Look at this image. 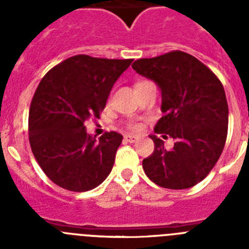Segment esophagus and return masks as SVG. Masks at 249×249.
Wrapping results in <instances>:
<instances>
[{
    "label": "esophagus",
    "instance_id": "esophagus-1",
    "mask_svg": "<svg viewBox=\"0 0 249 249\" xmlns=\"http://www.w3.org/2000/svg\"><path fill=\"white\" fill-rule=\"evenodd\" d=\"M136 140H137V136H135V135H124V141H127V142H135Z\"/></svg>",
    "mask_w": 249,
    "mask_h": 249
}]
</instances>
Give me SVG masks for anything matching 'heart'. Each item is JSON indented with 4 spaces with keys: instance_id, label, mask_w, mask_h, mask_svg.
<instances>
[{
    "instance_id": "1",
    "label": "heart",
    "mask_w": 249,
    "mask_h": 249,
    "mask_svg": "<svg viewBox=\"0 0 249 249\" xmlns=\"http://www.w3.org/2000/svg\"><path fill=\"white\" fill-rule=\"evenodd\" d=\"M129 128L140 129V124H138V123H129Z\"/></svg>"
}]
</instances>
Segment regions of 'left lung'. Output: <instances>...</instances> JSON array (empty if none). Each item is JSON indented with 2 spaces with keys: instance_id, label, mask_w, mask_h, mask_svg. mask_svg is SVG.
<instances>
[{
  "instance_id": "8db88e82",
  "label": "left lung",
  "mask_w": 249,
  "mask_h": 249,
  "mask_svg": "<svg viewBox=\"0 0 249 249\" xmlns=\"http://www.w3.org/2000/svg\"><path fill=\"white\" fill-rule=\"evenodd\" d=\"M132 68L160 86L164 114L155 132L175 140L173 148L166 149L160 138L149 136L155 151L142 162L144 173L169 190L196 186L217 163L227 138L228 105L221 81L182 51L140 58Z\"/></svg>"
}]
</instances>
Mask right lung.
I'll return each mask as SVG.
<instances>
[{
	"label": "right lung",
	"mask_w": 249,
	"mask_h": 249,
	"mask_svg": "<svg viewBox=\"0 0 249 249\" xmlns=\"http://www.w3.org/2000/svg\"><path fill=\"white\" fill-rule=\"evenodd\" d=\"M133 59L77 54L45 74L28 114L32 153L51 181L72 192L100 186L111 173L122 135L96 140L86 122L100 118L114 82Z\"/></svg>",
	"instance_id": "right-lung-1"
}]
</instances>
